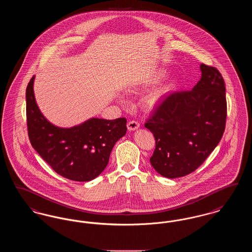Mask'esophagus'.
I'll use <instances>...</instances> for the list:
<instances>
[{
	"mask_svg": "<svg viewBox=\"0 0 252 252\" xmlns=\"http://www.w3.org/2000/svg\"><path fill=\"white\" fill-rule=\"evenodd\" d=\"M139 126H140V124H139L138 121L131 120L127 123V128H128V130H130V131L138 129Z\"/></svg>",
	"mask_w": 252,
	"mask_h": 252,
	"instance_id": "obj_1",
	"label": "esophagus"
}]
</instances>
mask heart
I'll use <instances>...</instances> for the list:
<instances>
[{"mask_svg": "<svg viewBox=\"0 0 252 252\" xmlns=\"http://www.w3.org/2000/svg\"><path fill=\"white\" fill-rule=\"evenodd\" d=\"M167 77V72L164 70H157L155 72H152L151 74H149L147 76V78L144 80V86H152V85L158 84L160 81H162L163 79H165ZM174 88V84H168L162 88H160L159 90L156 91L149 100L150 103H156L157 101H158V99H160V97L164 95L167 92L171 91Z\"/></svg>", "mask_w": 252, "mask_h": 252, "instance_id": "heart-1", "label": "heart"}]
</instances>
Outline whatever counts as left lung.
<instances>
[{
    "label": "left lung",
    "instance_id": "1",
    "mask_svg": "<svg viewBox=\"0 0 252 252\" xmlns=\"http://www.w3.org/2000/svg\"><path fill=\"white\" fill-rule=\"evenodd\" d=\"M200 70L201 78L192 90L170 94L144 124L156 141L150 162L168 179L187 176L199 167L225 131L227 100L223 76L205 64Z\"/></svg>",
    "mask_w": 252,
    "mask_h": 252
}]
</instances>
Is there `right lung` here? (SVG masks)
I'll list each match as a JSON object with an SVG mask.
<instances>
[{
  "mask_svg": "<svg viewBox=\"0 0 252 252\" xmlns=\"http://www.w3.org/2000/svg\"><path fill=\"white\" fill-rule=\"evenodd\" d=\"M35 75L26 88V119L30 143L63 178L90 181L107 167L111 150L126 133V119L92 118L70 128L54 126L42 115L34 95Z\"/></svg>",
  "mask_w": 252,
  "mask_h": 252,
  "instance_id": "right-lung-1",
  "label": "right lung"
}]
</instances>
